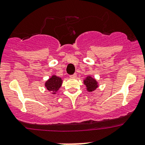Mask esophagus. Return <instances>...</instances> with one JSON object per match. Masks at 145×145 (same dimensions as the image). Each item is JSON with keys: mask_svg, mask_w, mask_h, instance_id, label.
Segmentation results:
<instances>
[{"mask_svg": "<svg viewBox=\"0 0 145 145\" xmlns=\"http://www.w3.org/2000/svg\"><path fill=\"white\" fill-rule=\"evenodd\" d=\"M76 76H77L76 74H73V75L70 76V77H71V78H76Z\"/></svg>", "mask_w": 145, "mask_h": 145, "instance_id": "1", "label": "esophagus"}]
</instances>
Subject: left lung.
I'll return each instance as SVG.
<instances>
[{"label":"left lung","mask_w":145,"mask_h":145,"mask_svg":"<svg viewBox=\"0 0 145 145\" xmlns=\"http://www.w3.org/2000/svg\"><path fill=\"white\" fill-rule=\"evenodd\" d=\"M84 84L86 87V90L88 92H93L95 91L98 87V83L94 78L91 77V76H88L84 81Z\"/></svg>","instance_id":"8db88e82"}]
</instances>
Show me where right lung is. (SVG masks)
Returning <instances> with one entry per match:
<instances>
[{
    "mask_svg": "<svg viewBox=\"0 0 145 145\" xmlns=\"http://www.w3.org/2000/svg\"><path fill=\"white\" fill-rule=\"evenodd\" d=\"M62 79L56 75H52L44 84V86L52 94H56L62 84Z\"/></svg>",
    "mask_w": 145,
    "mask_h": 145,
    "instance_id": "right-lung-1",
    "label": "right lung"
}]
</instances>
